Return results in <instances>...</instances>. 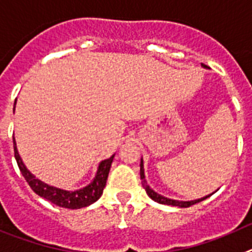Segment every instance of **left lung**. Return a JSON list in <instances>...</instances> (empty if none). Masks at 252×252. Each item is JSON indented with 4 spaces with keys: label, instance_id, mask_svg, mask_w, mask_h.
Returning <instances> with one entry per match:
<instances>
[{
    "label": "left lung",
    "instance_id": "obj_1",
    "mask_svg": "<svg viewBox=\"0 0 252 252\" xmlns=\"http://www.w3.org/2000/svg\"><path fill=\"white\" fill-rule=\"evenodd\" d=\"M203 66V65H202ZM205 67V66H203ZM140 180H142V186L143 188L146 189L147 194H148L149 197H151L153 201H156V202L160 203V205H167V206H176V207H189V206L194 205V203H198L201 202V201H203V199L208 198V197L211 196V194H214V193H211L208 194V196H205L202 197V198H198V199H192V201H178V199H172V198H168V197H164L162 196V194L157 193L156 191H153L151 187H149V185L147 183V180H146V174H144V164H143V158L140 159Z\"/></svg>",
    "mask_w": 252,
    "mask_h": 252
}]
</instances>
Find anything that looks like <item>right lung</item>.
I'll return each instance as SVG.
<instances>
[{
    "label": "right lung",
    "mask_w": 252,
    "mask_h": 252,
    "mask_svg": "<svg viewBox=\"0 0 252 252\" xmlns=\"http://www.w3.org/2000/svg\"><path fill=\"white\" fill-rule=\"evenodd\" d=\"M16 105V101H15ZM15 112V108H13ZM13 149H15V158L17 165H19L20 171H21L22 176L29 183L32 191L36 194H38L42 198L47 199L54 205L59 206V207L70 208V210H78V208L87 207L94 203L95 201H98L100 196L103 194V189L106 185V180H108V174H109L110 167H112L113 159L114 156L104 159L99 163L98 171L95 173L94 180L85 187L80 188V189H75V191H67V189H63V188L55 187V186H50L47 183L42 182L41 180H38L31 173L25 163L22 162L21 157H20L17 147H16V140L13 138Z\"/></svg>",
    "instance_id": "1"
}]
</instances>
